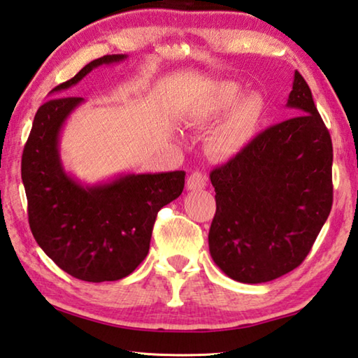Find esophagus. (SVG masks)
Returning a JSON list of instances; mask_svg holds the SVG:
<instances>
[{
	"instance_id": "esophagus-1",
	"label": "esophagus",
	"mask_w": 358,
	"mask_h": 358,
	"mask_svg": "<svg viewBox=\"0 0 358 358\" xmlns=\"http://www.w3.org/2000/svg\"><path fill=\"white\" fill-rule=\"evenodd\" d=\"M206 181H208L206 175H203V173L197 171V172H192V173L189 175V178H187L186 186H187V189H189V191L203 189V187L206 186Z\"/></svg>"
}]
</instances>
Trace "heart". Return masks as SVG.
I'll return each instance as SVG.
<instances>
[{
  "label": "heart",
  "mask_w": 358,
  "mask_h": 358,
  "mask_svg": "<svg viewBox=\"0 0 358 358\" xmlns=\"http://www.w3.org/2000/svg\"><path fill=\"white\" fill-rule=\"evenodd\" d=\"M243 89L235 81H222L211 89L201 103L197 119L210 122L227 113L210 134V150L222 158L235 157L250 144L264 111V100L259 94H247L239 99Z\"/></svg>",
  "instance_id": "b5f03b06"
}]
</instances>
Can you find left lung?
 Segmentation results:
<instances>
[{
  "label": "left lung",
  "instance_id": "left-lung-1",
  "mask_svg": "<svg viewBox=\"0 0 358 358\" xmlns=\"http://www.w3.org/2000/svg\"><path fill=\"white\" fill-rule=\"evenodd\" d=\"M287 106L297 115L266 128L210 173L216 191L210 253L241 283L296 269L332 210V139L299 71Z\"/></svg>",
  "mask_w": 358,
  "mask_h": 358
}]
</instances>
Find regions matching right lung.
<instances>
[{
    "instance_id": "right-lung-1",
    "label": "right lung",
    "mask_w": 358,
    "mask_h": 358,
    "mask_svg": "<svg viewBox=\"0 0 358 358\" xmlns=\"http://www.w3.org/2000/svg\"><path fill=\"white\" fill-rule=\"evenodd\" d=\"M123 59L127 55L99 57L51 94L75 86L95 67ZM81 103V96H57L37 109L22 157L28 220L37 244L62 271L84 282H114L144 262L158 211L183 192L186 172L78 183L62 167L59 133Z\"/></svg>"
}]
</instances>
